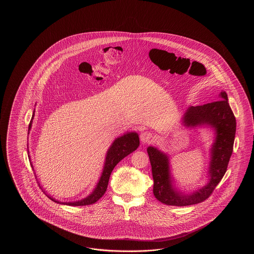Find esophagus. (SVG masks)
<instances>
[{
    "label": "esophagus",
    "mask_w": 254,
    "mask_h": 254,
    "mask_svg": "<svg viewBox=\"0 0 254 254\" xmlns=\"http://www.w3.org/2000/svg\"><path fill=\"white\" fill-rule=\"evenodd\" d=\"M151 139H152V134L149 131H143L141 134H140V140L143 142V143H147V142H150Z\"/></svg>",
    "instance_id": "1"
}]
</instances>
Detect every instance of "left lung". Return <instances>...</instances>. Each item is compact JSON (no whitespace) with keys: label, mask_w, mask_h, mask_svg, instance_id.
Wrapping results in <instances>:
<instances>
[{"label":"left lung","mask_w":254,"mask_h":254,"mask_svg":"<svg viewBox=\"0 0 254 254\" xmlns=\"http://www.w3.org/2000/svg\"><path fill=\"white\" fill-rule=\"evenodd\" d=\"M184 125H211L216 129V140L211 149L210 182L192 194H181L173 189L170 175L168 157L156 148L148 147L153 177V194L163 204L188 206L207 200L226 173L233 150L236 131V119L232 113L225 92H221L219 100L199 106L190 107L184 117Z\"/></svg>","instance_id":"8db88e82"}]
</instances>
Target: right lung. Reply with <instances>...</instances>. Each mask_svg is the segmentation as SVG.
<instances>
[{
  "label": "right lung",
  "instance_id": "1",
  "mask_svg": "<svg viewBox=\"0 0 254 254\" xmlns=\"http://www.w3.org/2000/svg\"><path fill=\"white\" fill-rule=\"evenodd\" d=\"M33 117L31 119V122L29 124V129L32 127V122H33ZM140 145V140L138 134L135 132H129L127 134L124 135L120 137L118 139L114 140V143L110 147L107 155H106V160H105V164L103 168V174L100 178V181L98 183L97 186L95 190L92 191V194L88 196L83 200H78V201H72V202H63V204H67L70 206H84L93 204L97 201L99 199L103 197L107 187H108L109 179L111 176V173L113 172L114 167L117 165V163L122 161L125 157L129 155L132 151H135ZM51 200H54L55 202H59L57 200L52 199L49 197ZM62 203V202H61Z\"/></svg>",
  "mask_w": 254,
  "mask_h": 254
}]
</instances>
